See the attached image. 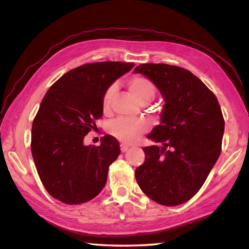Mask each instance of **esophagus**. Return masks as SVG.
<instances>
[{
    "label": "esophagus",
    "mask_w": 249,
    "mask_h": 249,
    "mask_svg": "<svg viewBox=\"0 0 249 249\" xmlns=\"http://www.w3.org/2000/svg\"><path fill=\"white\" fill-rule=\"evenodd\" d=\"M120 150H121L122 153H124V152H127V151L129 150V145H127V144H121V145H120Z\"/></svg>",
    "instance_id": "obj_1"
}]
</instances>
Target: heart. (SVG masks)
I'll return each mask as SVG.
<instances>
[{"mask_svg": "<svg viewBox=\"0 0 249 249\" xmlns=\"http://www.w3.org/2000/svg\"><path fill=\"white\" fill-rule=\"evenodd\" d=\"M129 90L132 96L139 103L143 100H152L155 96L156 89L153 83L145 77L137 76L133 77L128 83ZM116 87L110 86L105 91L103 97V109L107 111L110 107L112 95L115 93ZM149 124L143 119H125V118H119L112 121L109 124L108 131L111 136L118 140L124 143H134L143 133H144Z\"/></svg>", "mask_w": 249, "mask_h": 249, "instance_id": "heart-1", "label": "heart"}]
</instances>
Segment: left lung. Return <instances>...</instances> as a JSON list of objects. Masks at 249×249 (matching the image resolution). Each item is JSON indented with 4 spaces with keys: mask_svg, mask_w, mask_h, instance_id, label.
<instances>
[{
    "mask_svg": "<svg viewBox=\"0 0 249 249\" xmlns=\"http://www.w3.org/2000/svg\"><path fill=\"white\" fill-rule=\"evenodd\" d=\"M158 87L164 99L160 124L147 134L136 169L138 185L163 206L185 203L198 193L221 153L224 119L215 95L188 70L164 63L134 69Z\"/></svg>",
    "mask_w": 249,
    "mask_h": 249,
    "instance_id": "1",
    "label": "left lung"
}]
</instances>
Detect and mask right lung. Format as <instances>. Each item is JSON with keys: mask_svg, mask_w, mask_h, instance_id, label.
I'll list each match as a JSON object with an SVG mask.
<instances>
[{"mask_svg": "<svg viewBox=\"0 0 249 249\" xmlns=\"http://www.w3.org/2000/svg\"><path fill=\"white\" fill-rule=\"evenodd\" d=\"M134 67L96 62L61 76L43 97L33 122L32 153L38 175L52 197L67 204L89 201L103 190L110 164L120 154L112 136L99 146L85 145L103 116V97L113 82Z\"/></svg>", "mask_w": 249, "mask_h": 249, "instance_id": "1", "label": "right lung"}]
</instances>
